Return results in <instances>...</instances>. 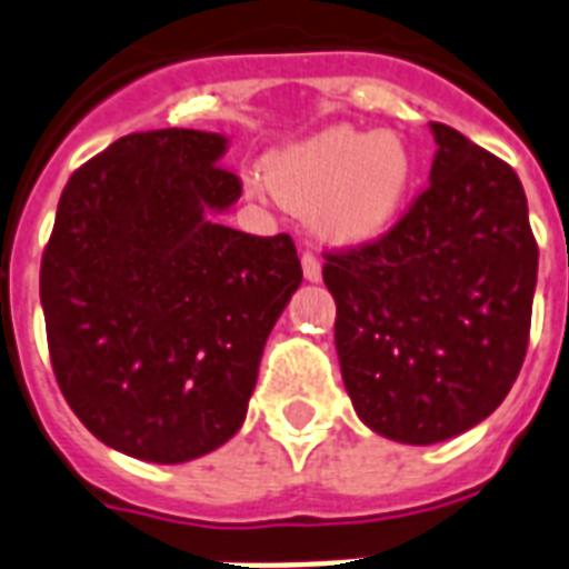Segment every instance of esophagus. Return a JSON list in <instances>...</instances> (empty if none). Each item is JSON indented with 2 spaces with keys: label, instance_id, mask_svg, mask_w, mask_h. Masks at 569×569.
<instances>
[{
  "label": "esophagus",
  "instance_id": "1",
  "mask_svg": "<svg viewBox=\"0 0 569 569\" xmlns=\"http://www.w3.org/2000/svg\"><path fill=\"white\" fill-rule=\"evenodd\" d=\"M302 276H306V281H320V260L318 254H311V251H302Z\"/></svg>",
  "mask_w": 569,
  "mask_h": 569
}]
</instances>
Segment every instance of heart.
I'll return each mask as SVG.
<instances>
[{
    "label": "heart",
    "instance_id": "obj_1",
    "mask_svg": "<svg viewBox=\"0 0 569 569\" xmlns=\"http://www.w3.org/2000/svg\"><path fill=\"white\" fill-rule=\"evenodd\" d=\"M413 182V158L392 134L330 126L269 158L249 188L311 216L323 242L360 249L390 230Z\"/></svg>",
    "mask_w": 569,
    "mask_h": 569
}]
</instances>
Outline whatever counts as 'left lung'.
<instances>
[{
	"label": "left lung",
	"instance_id": "8db88e82",
	"mask_svg": "<svg viewBox=\"0 0 569 569\" xmlns=\"http://www.w3.org/2000/svg\"><path fill=\"white\" fill-rule=\"evenodd\" d=\"M429 188L360 251L327 254L336 350L353 411L399 443L447 441L503 401L522 369L537 242L519 177L456 128Z\"/></svg>",
	"mask_w": 569,
	"mask_h": 569
}]
</instances>
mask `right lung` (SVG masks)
I'll list each match as a JSON object with an SVG mask.
<instances>
[{"label":"right lung","instance_id":"obj_1","mask_svg":"<svg viewBox=\"0 0 569 569\" xmlns=\"http://www.w3.org/2000/svg\"><path fill=\"white\" fill-rule=\"evenodd\" d=\"M230 140L158 128L68 179L41 258L59 390L98 441L179 465L239 431L269 332L302 281L288 233L221 224Z\"/></svg>","mask_w":569,"mask_h":569}]
</instances>
